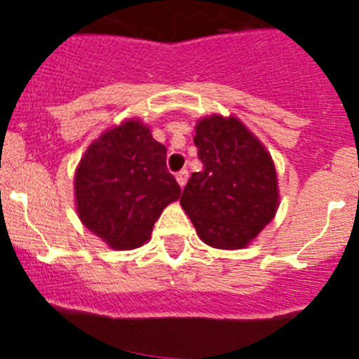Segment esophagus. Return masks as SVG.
Segmentation results:
<instances>
[{"label": "esophagus", "mask_w": 359, "mask_h": 359, "mask_svg": "<svg viewBox=\"0 0 359 359\" xmlns=\"http://www.w3.org/2000/svg\"><path fill=\"white\" fill-rule=\"evenodd\" d=\"M176 180H177V185L183 189V187L187 185V180H189V170H187V169L180 170V172L176 174Z\"/></svg>", "instance_id": "obj_1"}]
</instances>
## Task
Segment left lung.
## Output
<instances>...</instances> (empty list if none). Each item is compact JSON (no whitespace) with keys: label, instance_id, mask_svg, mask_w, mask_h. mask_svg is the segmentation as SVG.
I'll list each match as a JSON object with an SVG mask.
<instances>
[{"label":"left lung","instance_id":"8db88e82","mask_svg":"<svg viewBox=\"0 0 359 359\" xmlns=\"http://www.w3.org/2000/svg\"><path fill=\"white\" fill-rule=\"evenodd\" d=\"M194 144L203 170L192 172L183 189V210L208 246H248L277 214L273 160L236 116L212 115L199 120Z\"/></svg>","mask_w":359,"mask_h":359}]
</instances>
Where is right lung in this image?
<instances>
[{
  "label": "right lung",
  "instance_id": "obj_1",
  "mask_svg": "<svg viewBox=\"0 0 359 359\" xmlns=\"http://www.w3.org/2000/svg\"><path fill=\"white\" fill-rule=\"evenodd\" d=\"M167 149L140 120H126L86 149L75 172L82 224L115 250L145 244L163 208L182 194Z\"/></svg>",
  "mask_w": 359,
  "mask_h": 359
}]
</instances>
